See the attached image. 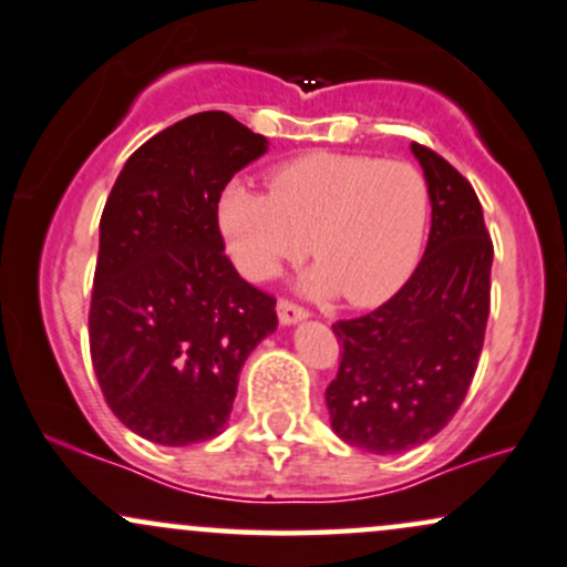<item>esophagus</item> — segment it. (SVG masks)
Returning <instances> with one entry per match:
<instances>
[{"label":"esophagus","mask_w":567,"mask_h":567,"mask_svg":"<svg viewBox=\"0 0 567 567\" xmlns=\"http://www.w3.org/2000/svg\"><path fill=\"white\" fill-rule=\"evenodd\" d=\"M278 318H281V323L289 327V323H297L302 321V318H308V310L291 300H278Z\"/></svg>","instance_id":"1"}]
</instances>
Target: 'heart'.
I'll list each match as a JSON object with an SVG mask.
<instances>
[{"label":"heart","mask_w":567,"mask_h":567,"mask_svg":"<svg viewBox=\"0 0 567 567\" xmlns=\"http://www.w3.org/2000/svg\"><path fill=\"white\" fill-rule=\"evenodd\" d=\"M270 193L230 182L216 200L230 259L251 281L318 259L302 286L369 308L402 289L421 257L429 184L415 165L348 152H308L267 174Z\"/></svg>","instance_id":"1"}]
</instances>
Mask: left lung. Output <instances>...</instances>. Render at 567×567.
I'll return each instance as SVG.
<instances>
[{
  "instance_id": "1",
  "label": "left lung",
  "mask_w": 567,
  "mask_h": 567,
  "mask_svg": "<svg viewBox=\"0 0 567 567\" xmlns=\"http://www.w3.org/2000/svg\"><path fill=\"white\" fill-rule=\"evenodd\" d=\"M431 198L423 259L372 313L332 323L342 346L327 388L334 434L374 455L439 434L472 385L489 316L493 240L474 187L429 146L412 142Z\"/></svg>"
}]
</instances>
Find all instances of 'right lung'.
Masks as SVG:
<instances>
[{
  "label": "right lung",
  "instance_id": "right-lung-1",
  "mask_svg": "<svg viewBox=\"0 0 567 567\" xmlns=\"http://www.w3.org/2000/svg\"><path fill=\"white\" fill-rule=\"evenodd\" d=\"M267 138L200 112L138 146L101 214L91 359L133 434L168 447L221 434L249 353L276 332V297L238 276L216 227L227 182Z\"/></svg>",
  "mask_w": 567,
  "mask_h": 567
}]
</instances>
